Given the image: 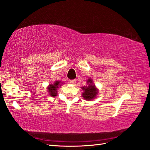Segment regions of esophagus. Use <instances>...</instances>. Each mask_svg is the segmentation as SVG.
Here are the masks:
<instances>
[{
  "instance_id": "esophagus-1",
  "label": "esophagus",
  "mask_w": 150,
  "mask_h": 150,
  "mask_svg": "<svg viewBox=\"0 0 150 150\" xmlns=\"http://www.w3.org/2000/svg\"><path fill=\"white\" fill-rule=\"evenodd\" d=\"M70 83H71L72 84H75L76 83V80H70Z\"/></svg>"
}]
</instances>
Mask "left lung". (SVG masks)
I'll return each instance as SVG.
<instances>
[{
	"label": "left lung",
	"instance_id": "left-lung-1",
	"mask_svg": "<svg viewBox=\"0 0 150 150\" xmlns=\"http://www.w3.org/2000/svg\"><path fill=\"white\" fill-rule=\"evenodd\" d=\"M87 83H88V86L82 87V89L83 90L82 97L86 100H91L96 97L98 91L95 85H93V81L91 79H89L87 80Z\"/></svg>",
	"mask_w": 150,
	"mask_h": 150
}]
</instances>
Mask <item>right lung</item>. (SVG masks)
I'll use <instances>...</instances> for the list:
<instances>
[{
	"instance_id": "add662e5",
	"label": "right lung",
	"mask_w": 150,
	"mask_h": 150,
	"mask_svg": "<svg viewBox=\"0 0 150 150\" xmlns=\"http://www.w3.org/2000/svg\"><path fill=\"white\" fill-rule=\"evenodd\" d=\"M60 83V81H56L53 84L50 85V86L48 87V91L52 97H55V96L57 95V89L59 86H61Z\"/></svg>"
}]
</instances>
